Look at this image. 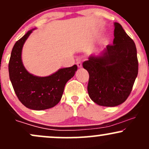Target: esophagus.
Instances as JSON below:
<instances>
[{"mask_svg": "<svg viewBox=\"0 0 149 149\" xmlns=\"http://www.w3.org/2000/svg\"><path fill=\"white\" fill-rule=\"evenodd\" d=\"M76 64H77V66L79 67V68H81V67H82V63L80 61H78Z\"/></svg>", "mask_w": 149, "mask_h": 149, "instance_id": "1", "label": "esophagus"}]
</instances>
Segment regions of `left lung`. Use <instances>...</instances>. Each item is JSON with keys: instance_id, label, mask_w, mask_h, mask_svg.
I'll return each mask as SVG.
<instances>
[{"instance_id": "obj_1", "label": "left lung", "mask_w": 149, "mask_h": 149, "mask_svg": "<svg viewBox=\"0 0 149 149\" xmlns=\"http://www.w3.org/2000/svg\"><path fill=\"white\" fill-rule=\"evenodd\" d=\"M113 45L98 55H91L83 63L89 73L88 93L99 106L121 104L131 93L139 70L134 40L118 23H114Z\"/></svg>"}]
</instances>
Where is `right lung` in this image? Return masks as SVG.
Listing matches in <instances>:
<instances>
[{"instance_id":"right-lung-1","label":"right lung","mask_w":149,"mask_h":149,"mask_svg":"<svg viewBox=\"0 0 149 149\" xmlns=\"http://www.w3.org/2000/svg\"><path fill=\"white\" fill-rule=\"evenodd\" d=\"M34 29L28 31L14 45L8 64L9 77L19 101L32 110L51 109L61 99L64 87L74 76L77 65L61 68L46 77L30 73L23 65L21 54L23 46Z\"/></svg>"}]
</instances>
